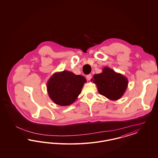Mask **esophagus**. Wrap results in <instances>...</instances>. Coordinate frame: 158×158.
<instances>
[{
    "instance_id": "1",
    "label": "esophagus",
    "mask_w": 158,
    "mask_h": 158,
    "mask_svg": "<svg viewBox=\"0 0 158 158\" xmlns=\"http://www.w3.org/2000/svg\"><path fill=\"white\" fill-rule=\"evenodd\" d=\"M86 79L88 81H90V79H92V75L90 74H89L86 76Z\"/></svg>"
}]
</instances>
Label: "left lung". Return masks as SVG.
Masks as SVG:
<instances>
[{
	"mask_svg": "<svg viewBox=\"0 0 158 158\" xmlns=\"http://www.w3.org/2000/svg\"><path fill=\"white\" fill-rule=\"evenodd\" d=\"M90 81L97 85L101 95L113 101L119 99L128 86L126 77L108 67L104 68L102 73L94 75Z\"/></svg>",
	"mask_w": 158,
	"mask_h": 158,
	"instance_id": "left-lung-1",
	"label": "left lung"
}]
</instances>
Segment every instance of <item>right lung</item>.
I'll return each instance as SVG.
<instances>
[{"mask_svg": "<svg viewBox=\"0 0 158 158\" xmlns=\"http://www.w3.org/2000/svg\"><path fill=\"white\" fill-rule=\"evenodd\" d=\"M86 82L84 76L64 70L54 73L50 78L47 83V92L55 104L67 106L75 101Z\"/></svg>", "mask_w": 158, "mask_h": 158, "instance_id": "1", "label": "right lung"}]
</instances>
